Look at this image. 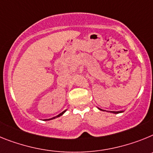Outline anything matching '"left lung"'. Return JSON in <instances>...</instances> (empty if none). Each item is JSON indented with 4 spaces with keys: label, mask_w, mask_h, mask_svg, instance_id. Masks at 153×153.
Segmentation results:
<instances>
[{
    "label": "left lung",
    "mask_w": 153,
    "mask_h": 153,
    "mask_svg": "<svg viewBox=\"0 0 153 153\" xmlns=\"http://www.w3.org/2000/svg\"><path fill=\"white\" fill-rule=\"evenodd\" d=\"M99 109H100V108H99ZM111 112H113V113H115V114H118V113H120V112H123V111H111Z\"/></svg>",
    "instance_id": "left-lung-1"
}]
</instances>
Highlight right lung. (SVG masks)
<instances>
[{"label": "right lung", "mask_w": 153, "mask_h": 153, "mask_svg": "<svg viewBox=\"0 0 153 153\" xmlns=\"http://www.w3.org/2000/svg\"><path fill=\"white\" fill-rule=\"evenodd\" d=\"M65 111H66V110H65V111H62V113H60V114H59V115H57V116H55V117H53V118H51V119H45V120H51V119H55V118H58V117H59V116H61V115H63V114L65 113Z\"/></svg>", "instance_id": "obj_1"}]
</instances>
